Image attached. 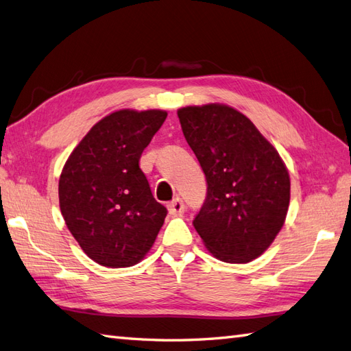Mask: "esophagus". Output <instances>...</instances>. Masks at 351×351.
I'll return each instance as SVG.
<instances>
[{
    "label": "esophagus",
    "instance_id": "esophagus-1",
    "mask_svg": "<svg viewBox=\"0 0 351 351\" xmlns=\"http://www.w3.org/2000/svg\"><path fill=\"white\" fill-rule=\"evenodd\" d=\"M167 209H169L170 215H182L184 210H185V204H184L182 199L176 197L175 200H172L167 204Z\"/></svg>",
    "mask_w": 351,
    "mask_h": 351
}]
</instances>
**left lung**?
<instances>
[{"instance_id": "8db88e82", "label": "left lung", "mask_w": 351, "mask_h": 351, "mask_svg": "<svg viewBox=\"0 0 351 351\" xmlns=\"http://www.w3.org/2000/svg\"><path fill=\"white\" fill-rule=\"evenodd\" d=\"M178 117L208 181L194 228L219 261L250 263L283 227L291 200L289 172L277 149L234 108L184 106Z\"/></svg>"}]
</instances>
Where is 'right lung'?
<instances>
[{"label":"right lung","mask_w":351,"mask_h":351,"mask_svg":"<svg viewBox=\"0 0 351 351\" xmlns=\"http://www.w3.org/2000/svg\"><path fill=\"white\" fill-rule=\"evenodd\" d=\"M166 117L163 110L111 112L87 132L62 169V217L99 265L138 264L163 227L167 210L152 197L139 158Z\"/></svg>","instance_id":"1"}]
</instances>
